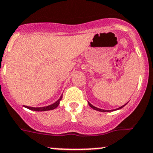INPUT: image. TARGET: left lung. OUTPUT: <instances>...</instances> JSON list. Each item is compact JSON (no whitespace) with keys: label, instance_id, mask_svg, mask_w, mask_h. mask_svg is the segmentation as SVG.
I'll use <instances>...</instances> for the list:
<instances>
[{"label":"left lung","instance_id":"8db88e82","mask_svg":"<svg viewBox=\"0 0 153 153\" xmlns=\"http://www.w3.org/2000/svg\"><path fill=\"white\" fill-rule=\"evenodd\" d=\"M88 105H89L91 106V107L93 108V109L97 110V111H111V110H104V109H101V108H96V107H95V106H94V105H91V104H90L89 102H88ZM123 106H124V105H123ZM123 106H122V107L119 108H118V109H120V108H122L123 107Z\"/></svg>","mask_w":153,"mask_h":153}]
</instances>
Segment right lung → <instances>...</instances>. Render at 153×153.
I'll use <instances>...</instances> for the list:
<instances>
[{"label":"right lung","instance_id":"add662e5","mask_svg":"<svg viewBox=\"0 0 153 153\" xmlns=\"http://www.w3.org/2000/svg\"><path fill=\"white\" fill-rule=\"evenodd\" d=\"M62 99V95L60 97V99H58L56 102H54V104L50 105L48 106H45V107H40V108H33V107H28V106H25L26 108H28V109L33 110V111H48V110H52L54 109L55 108H57L59 105V102H60L61 99Z\"/></svg>","mask_w":153,"mask_h":153}]
</instances>
